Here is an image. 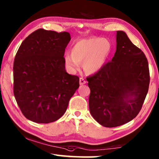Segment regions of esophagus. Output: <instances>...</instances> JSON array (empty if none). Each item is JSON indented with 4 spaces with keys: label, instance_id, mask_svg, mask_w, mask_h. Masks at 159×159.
Returning a JSON list of instances; mask_svg holds the SVG:
<instances>
[{
    "label": "esophagus",
    "instance_id": "obj_1",
    "mask_svg": "<svg viewBox=\"0 0 159 159\" xmlns=\"http://www.w3.org/2000/svg\"><path fill=\"white\" fill-rule=\"evenodd\" d=\"M79 83L80 85H84L86 83L85 80L83 79V78H80V80H79Z\"/></svg>",
    "mask_w": 159,
    "mask_h": 159
}]
</instances>
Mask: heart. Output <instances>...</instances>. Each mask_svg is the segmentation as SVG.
Wrapping results in <instances>:
<instances>
[{"label":"heart","mask_w":159,"mask_h":159,"mask_svg":"<svg viewBox=\"0 0 159 159\" xmlns=\"http://www.w3.org/2000/svg\"><path fill=\"white\" fill-rule=\"evenodd\" d=\"M111 48V43L105 39L94 37L80 40L71 48V55H64V63L71 72L79 70L82 64L86 74H96L105 64Z\"/></svg>","instance_id":"obj_1"}]
</instances>
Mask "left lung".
<instances>
[{"label": "left lung", "instance_id": "8db88e82", "mask_svg": "<svg viewBox=\"0 0 159 159\" xmlns=\"http://www.w3.org/2000/svg\"><path fill=\"white\" fill-rule=\"evenodd\" d=\"M116 33V50L111 61L87 79L90 89V114L107 128L123 125L137 116L150 81L144 53L124 31Z\"/></svg>", "mask_w": 159, "mask_h": 159}]
</instances>
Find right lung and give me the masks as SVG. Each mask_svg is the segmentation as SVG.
<instances>
[{"label": "right lung", "instance_id": "add662e5", "mask_svg": "<svg viewBox=\"0 0 159 159\" xmlns=\"http://www.w3.org/2000/svg\"><path fill=\"white\" fill-rule=\"evenodd\" d=\"M68 32L39 29L25 39L13 64L14 95L23 115L31 121L49 123L65 113L79 87V78L66 73Z\"/></svg>", "mask_w": 159, "mask_h": 159}]
</instances>
